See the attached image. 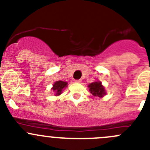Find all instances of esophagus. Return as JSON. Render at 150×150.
<instances>
[{"label": "esophagus", "instance_id": "esophagus-1", "mask_svg": "<svg viewBox=\"0 0 150 150\" xmlns=\"http://www.w3.org/2000/svg\"><path fill=\"white\" fill-rule=\"evenodd\" d=\"M81 82H82L81 80H75V83H80Z\"/></svg>", "mask_w": 150, "mask_h": 150}]
</instances>
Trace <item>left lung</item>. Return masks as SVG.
Returning a JSON list of instances; mask_svg holds the SVG:
<instances>
[{
	"instance_id": "obj_1",
	"label": "left lung",
	"mask_w": 150,
	"mask_h": 150,
	"mask_svg": "<svg viewBox=\"0 0 150 150\" xmlns=\"http://www.w3.org/2000/svg\"><path fill=\"white\" fill-rule=\"evenodd\" d=\"M88 87L89 88V91L93 96L102 98L106 94L105 89H104V87L102 86L100 81L91 83L88 85Z\"/></svg>"
}]
</instances>
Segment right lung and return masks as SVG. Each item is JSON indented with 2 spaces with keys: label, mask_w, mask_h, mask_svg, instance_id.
Returning a JSON list of instances; mask_svg holds the SVG:
<instances>
[{
  "label": "right lung",
  "mask_w": 150,
  "mask_h": 150,
  "mask_svg": "<svg viewBox=\"0 0 150 150\" xmlns=\"http://www.w3.org/2000/svg\"><path fill=\"white\" fill-rule=\"evenodd\" d=\"M67 86V82H64L62 81H59L54 83V84L53 85V88L51 89L56 92L55 96H59L62 93L63 89L66 88Z\"/></svg>",
  "instance_id": "obj_1"
}]
</instances>
